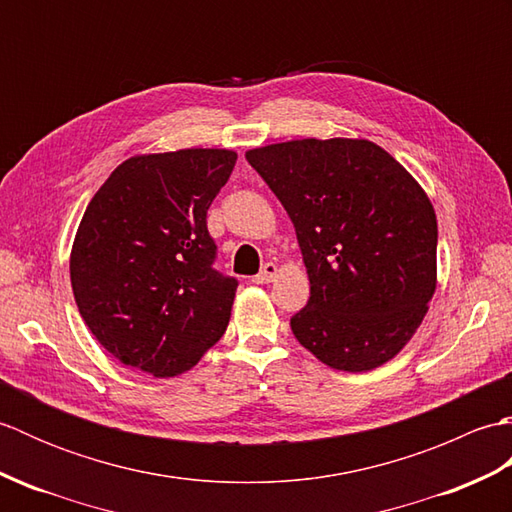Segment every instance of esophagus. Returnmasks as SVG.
<instances>
[{
	"label": "esophagus",
	"instance_id": "1",
	"mask_svg": "<svg viewBox=\"0 0 512 512\" xmlns=\"http://www.w3.org/2000/svg\"><path fill=\"white\" fill-rule=\"evenodd\" d=\"M277 273H279L277 264H270V262H268V264L253 277V281H255V284H270V281H275Z\"/></svg>",
	"mask_w": 512,
	"mask_h": 512
}]
</instances>
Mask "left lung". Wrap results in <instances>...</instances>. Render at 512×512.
<instances>
[{
    "label": "left lung",
    "mask_w": 512,
    "mask_h": 512,
    "mask_svg": "<svg viewBox=\"0 0 512 512\" xmlns=\"http://www.w3.org/2000/svg\"><path fill=\"white\" fill-rule=\"evenodd\" d=\"M295 224L310 279L292 334L321 363L391 361L436 292L438 222L400 162L363 138H303L246 151Z\"/></svg>",
    "instance_id": "1"
}]
</instances>
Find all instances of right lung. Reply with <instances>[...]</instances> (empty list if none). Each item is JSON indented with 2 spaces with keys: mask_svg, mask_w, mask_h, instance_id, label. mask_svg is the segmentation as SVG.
Segmentation results:
<instances>
[{
  "mask_svg": "<svg viewBox=\"0 0 512 512\" xmlns=\"http://www.w3.org/2000/svg\"><path fill=\"white\" fill-rule=\"evenodd\" d=\"M235 160L231 149L134 156L85 209L70 255L74 301L123 365L178 376L222 339L237 279L213 268L206 211Z\"/></svg>",
  "mask_w": 512,
  "mask_h": 512,
  "instance_id": "add662e5",
  "label": "right lung"
}]
</instances>
